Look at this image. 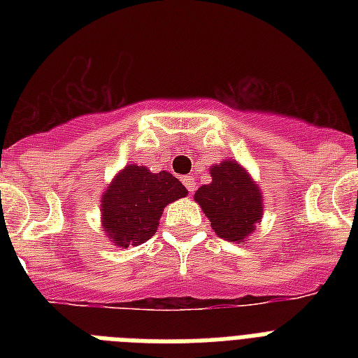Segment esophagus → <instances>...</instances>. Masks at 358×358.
<instances>
[{
    "label": "esophagus",
    "instance_id": "obj_1",
    "mask_svg": "<svg viewBox=\"0 0 358 358\" xmlns=\"http://www.w3.org/2000/svg\"><path fill=\"white\" fill-rule=\"evenodd\" d=\"M182 182H184V185L187 187V191H189V193H193V191H195V185H196L195 176H184V178H182Z\"/></svg>",
    "mask_w": 358,
    "mask_h": 358
}]
</instances>
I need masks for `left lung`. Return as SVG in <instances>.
<instances>
[{"label": "left lung", "instance_id": "obj_1", "mask_svg": "<svg viewBox=\"0 0 358 358\" xmlns=\"http://www.w3.org/2000/svg\"><path fill=\"white\" fill-rule=\"evenodd\" d=\"M212 182L201 185L195 201L212 223L219 238L232 243H245L247 236L256 230L262 221L260 187L238 162L224 159L210 169Z\"/></svg>", "mask_w": 358, "mask_h": 358}]
</instances>
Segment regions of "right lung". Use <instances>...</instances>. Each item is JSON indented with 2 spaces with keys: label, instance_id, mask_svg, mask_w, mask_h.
<instances>
[{
  "label": "right lung",
  "instance_id": "obj_1",
  "mask_svg": "<svg viewBox=\"0 0 358 358\" xmlns=\"http://www.w3.org/2000/svg\"><path fill=\"white\" fill-rule=\"evenodd\" d=\"M187 195L180 180L167 171L150 173L129 163L103 191L102 227L119 247L145 243L156 234L163 208Z\"/></svg>",
  "mask_w": 358,
  "mask_h": 358
}]
</instances>
